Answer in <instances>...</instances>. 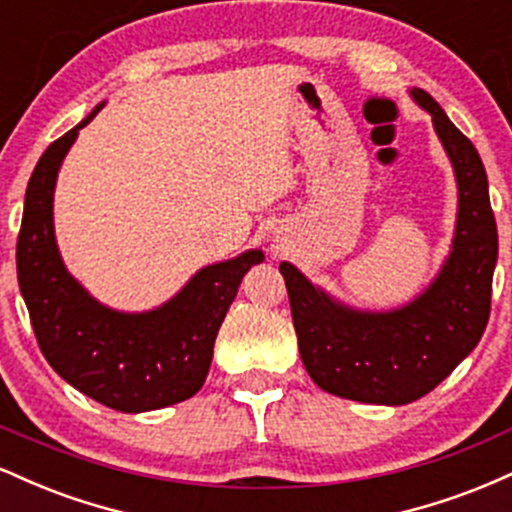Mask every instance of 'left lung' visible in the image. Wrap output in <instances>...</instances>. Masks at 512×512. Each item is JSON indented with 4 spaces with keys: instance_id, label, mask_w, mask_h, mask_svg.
<instances>
[{
    "instance_id": "left-lung-1",
    "label": "left lung",
    "mask_w": 512,
    "mask_h": 512,
    "mask_svg": "<svg viewBox=\"0 0 512 512\" xmlns=\"http://www.w3.org/2000/svg\"><path fill=\"white\" fill-rule=\"evenodd\" d=\"M411 96L433 115L460 190L455 240L443 272L414 303L392 313H358L315 289L281 262L303 366L317 387L368 404H409L428 395L472 354L491 313L498 257L489 180L474 144L421 88Z\"/></svg>"
}]
</instances>
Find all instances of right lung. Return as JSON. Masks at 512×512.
<instances>
[{
  "mask_svg": "<svg viewBox=\"0 0 512 512\" xmlns=\"http://www.w3.org/2000/svg\"><path fill=\"white\" fill-rule=\"evenodd\" d=\"M101 108L40 156L23 204L16 272L35 339L55 373L105 407L139 414L199 392L240 279L264 255L250 250L236 260L204 267L173 301L151 313H115L93 301L67 274L57 252L52 192L62 158Z\"/></svg>",
  "mask_w": 512,
  "mask_h": 512,
  "instance_id": "add662e5",
  "label": "right lung"
}]
</instances>
